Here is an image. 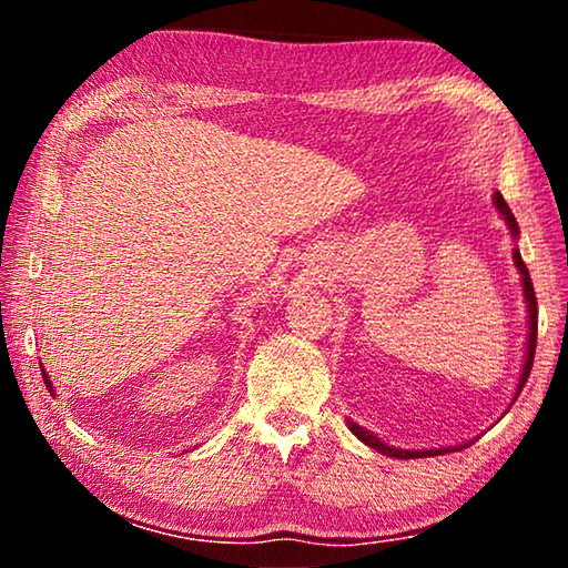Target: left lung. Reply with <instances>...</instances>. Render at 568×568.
<instances>
[{
    "mask_svg": "<svg viewBox=\"0 0 568 568\" xmlns=\"http://www.w3.org/2000/svg\"><path fill=\"white\" fill-rule=\"evenodd\" d=\"M494 203H496V207H498V210H501V215L506 217V223H508V227H511V233H514V235H518L516 217H514V213H511V207L506 205V200H504L501 192H496V195H494ZM514 261H516V267H518V271H521V275H524V293H526V303H528V348H526V363H524L521 381H518V390H516V396H518V393H521V388L526 386L528 373H531V365H534L536 335H538V307H536V293H534L531 275H528V267H526V263L521 261V253H518V250H514ZM348 426H351L353 434L363 440L365 446L376 448V450H381V454L393 456V458H423V456H436V454H444V450H450V448H438V450H398V448H390V446L383 444V440H378L376 436H373L371 430L361 428L358 423L348 420Z\"/></svg>",
    "mask_w": 568,
    "mask_h": 568,
    "instance_id": "8db88e82",
    "label": "left lung"
}]
</instances>
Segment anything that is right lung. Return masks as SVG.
Returning <instances> with one entry per match:
<instances>
[{
	"label": "right lung",
	"instance_id": "obj_1",
	"mask_svg": "<svg viewBox=\"0 0 568 568\" xmlns=\"http://www.w3.org/2000/svg\"><path fill=\"white\" fill-rule=\"evenodd\" d=\"M42 378H44V383H47V388H50V390H52V386H50V378H47V376H44V371H42Z\"/></svg>",
	"mask_w": 568,
	"mask_h": 568
}]
</instances>
